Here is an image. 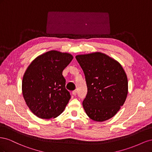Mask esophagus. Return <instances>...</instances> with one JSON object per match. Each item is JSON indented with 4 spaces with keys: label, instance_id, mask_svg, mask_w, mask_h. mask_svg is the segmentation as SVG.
Returning a JSON list of instances; mask_svg holds the SVG:
<instances>
[{
    "label": "esophagus",
    "instance_id": "obj_1",
    "mask_svg": "<svg viewBox=\"0 0 152 152\" xmlns=\"http://www.w3.org/2000/svg\"><path fill=\"white\" fill-rule=\"evenodd\" d=\"M77 91H72V94L73 95V96H75L76 94H77Z\"/></svg>",
    "mask_w": 152,
    "mask_h": 152
}]
</instances>
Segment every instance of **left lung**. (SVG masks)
<instances>
[{
  "label": "left lung",
  "mask_w": 152,
  "mask_h": 152,
  "mask_svg": "<svg viewBox=\"0 0 152 152\" xmlns=\"http://www.w3.org/2000/svg\"><path fill=\"white\" fill-rule=\"evenodd\" d=\"M75 58L86 77L87 94L82 105L87 116L96 122L112 118L128 94L127 77L123 67L100 52L79 54Z\"/></svg>",
  "instance_id": "obj_1"
}]
</instances>
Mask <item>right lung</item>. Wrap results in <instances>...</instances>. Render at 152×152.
<instances>
[{"instance_id":"add662e5","label":"right lung","mask_w":152,"mask_h":152,"mask_svg":"<svg viewBox=\"0 0 152 152\" xmlns=\"http://www.w3.org/2000/svg\"><path fill=\"white\" fill-rule=\"evenodd\" d=\"M73 58L68 53L51 50L39 55L30 64L22 80V93L35 115L50 119L58 117L71 96L65 88L62 72Z\"/></svg>"}]
</instances>
